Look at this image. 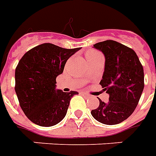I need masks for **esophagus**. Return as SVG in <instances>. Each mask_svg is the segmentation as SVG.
Here are the masks:
<instances>
[{
	"instance_id": "1",
	"label": "esophagus",
	"mask_w": 156,
	"mask_h": 156,
	"mask_svg": "<svg viewBox=\"0 0 156 156\" xmlns=\"http://www.w3.org/2000/svg\"><path fill=\"white\" fill-rule=\"evenodd\" d=\"M81 94L83 95V96H85V97H87V98H88V97H89V94H86V93H84V92H82Z\"/></svg>"
}]
</instances>
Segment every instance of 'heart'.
Returning a JSON list of instances; mask_svg holds the SVG:
<instances>
[{
	"label": "heart",
	"instance_id": "heart-1",
	"mask_svg": "<svg viewBox=\"0 0 156 156\" xmlns=\"http://www.w3.org/2000/svg\"><path fill=\"white\" fill-rule=\"evenodd\" d=\"M98 54V51H89L87 53V58H88V57H91V56H94V55H97Z\"/></svg>",
	"mask_w": 156,
	"mask_h": 156
}]
</instances>
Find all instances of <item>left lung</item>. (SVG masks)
Here are the masks:
<instances>
[{
  "mask_svg": "<svg viewBox=\"0 0 156 156\" xmlns=\"http://www.w3.org/2000/svg\"><path fill=\"white\" fill-rule=\"evenodd\" d=\"M94 48L105 57V72L99 83L109 95L108 102L98 98L91 115L102 124H119L129 117L144 89V69L135 51L113 40L98 42Z\"/></svg>",
  "mask_w": 156,
  "mask_h": 156,
  "instance_id": "8db88e82",
  "label": "left lung"
}]
</instances>
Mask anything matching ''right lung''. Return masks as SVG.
Masks as SVG:
<instances>
[{
    "instance_id": "right-lung-1",
    "label": "right lung",
    "mask_w": 156,
    "mask_h": 156,
    "mask_svg": "<svg viewBox=\"0 0 156 156\" xmlns=\"http://www.w3.org/2000/svg\"><path fill=\"white\" fill-rule=\"evenodd\" d=\"M81 48L66 49L51 43L27 51L15 72V91L26 116L32 123L50 127L63 119L72 97L78 93L56 89V78L66 62Z\"/></svg>"
}]
</instances>
